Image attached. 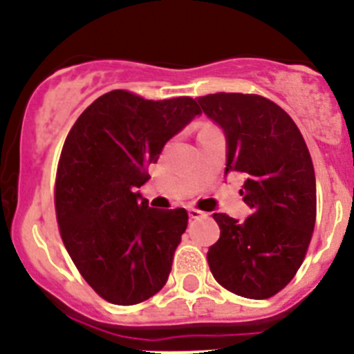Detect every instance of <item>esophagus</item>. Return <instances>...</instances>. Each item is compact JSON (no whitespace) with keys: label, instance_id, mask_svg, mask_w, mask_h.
Returning a JSON list of instances; mask_svg holds the SVG:
<instances>
[{"label":"esophagus","instance_id":"esophagus-1","mask_svg":"<svg viewBox=\"0 0 354 354\" xmlns=\"http://www.w3.org/2000/svg\"><path fill=\"white\" fill-rule=\"evenodd\" d=\"M188 214H190L192 219H197V218H205V216H207V212L201 211V209H197V207H190L188 209Z\"/></svg>","mask_w":354,"mask_h":354}]
</instances>
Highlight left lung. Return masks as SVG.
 <instances>
[{
    "label": "left lung",
    "mask_w": 354,
    "mask_h": 354,
    "mask_svg": "<svg viewBox=\"0 0 354 354\" xmlns=\"http://www.w3.org/2000/svg\"><path fill=\"white\" fill-rule=\"evenodd\" d=\"M202 112L226 138V167L242 173L245 221L216 212L221 235L207 261L219 286L236 296L268 299L303 264L317 218L311 156L296 122L259 95L214 93L198 98Z\"/></svg>",
    "instance_id": "obj_1"
}]
</instances>
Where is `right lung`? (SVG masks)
I'll use <instances>...</instances> for the list:
<instances>
[{"label": "right lung", "instance_id": "1", "mask_svg": "<svg viewBox=\"0 0 354 354\" xmlns=\"http://www.w3.org/2000/svg\"><path fill=\"white\" fill-rule=\"evenodd\" d=\"M190 97L102 95L65 138L55 185L64 245L105 301L131 306L159 292L187 230L183 207H150L138 188L164 145L201 115Z\"/></svg>", "mask_w": 354, "mask_h": 354}]
</instances>
